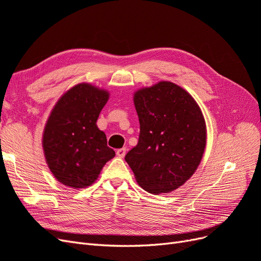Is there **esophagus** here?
I'll return each instance as SVG.
<instances>
[{
	"mask_svg": "<svg viewBox=\"0 0 261 261\" xmlns=\"http://www.w3.org/2000/svg\"><path fill=\"white\" fill-rule=\"evenodd\" d=\"M126 154V148H121L116 150V155L120 158H124V155Z\"/></svg>",
	"mask_w": 261,
	"mask_h": 261,
	"instance_id": "1",
	"label": "esophagus"
}]
</instances>
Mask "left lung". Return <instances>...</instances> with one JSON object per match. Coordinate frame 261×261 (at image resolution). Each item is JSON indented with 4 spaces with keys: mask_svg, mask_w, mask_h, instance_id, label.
Wrapping results in <instances>:
<instances>
[{
    "mask_svg": "<svg viewBox=\"0 0 261 261\" xmlns=\"http://www.w3.org/2000/svg\"><path fill=\"white\" fill-rule=\"evenodd\" d=\"M138 144L125 155L137 183L151 194L170 193L191 177L206 147V123L187 91L170 82L138 90Z\"/></svg>",
    "mask_w": 261,
    "mask_h": 261,
    "instance_id": "8db88e82",
    "label": "left lung"
}]
</instances>
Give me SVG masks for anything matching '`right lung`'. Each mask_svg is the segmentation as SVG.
Wrapping results in <instances>:
<instances>
[{"label":"right lung","mask_w":261,"mask_h":261,"mask_svg":"<svg viewBox=\"0 0 261 261\" xmlns=\"http://www.w3.org/2000/svg\"><path fill=\"white\" fill-rule=\"evenodd\" d=\"M109 92L89 84L69 89L53 108L43 133V150L51 172L69 187L83 188L97 179L115 155L97 120Z\"/></svg>","instance_id":"add662e5"}]
</instances>
